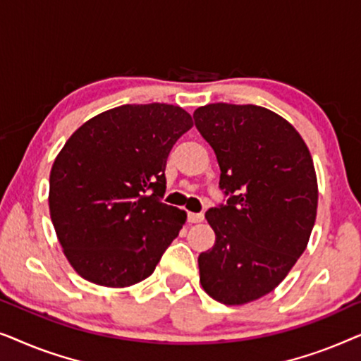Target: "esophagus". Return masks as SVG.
<instances>
[{"mask_svg": "<svg viewBox=\"0 0 361 361\" xmlns=\"http://www.w3.org/2000/svg\"><path fill=\"white\" fill-rule=\"evenodd\" d=\"M187 219H189L190 224H200V221H204V214H194V212H189Z\"/></svg>", "mask_w": 361, "mask_h": 361, "instance_id": "34e87169", "label": "esophagus"}]
</instances>
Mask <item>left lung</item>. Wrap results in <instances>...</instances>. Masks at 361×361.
<instances>
[{
  "label": "left lung",
  "instance_id": "8db88e82",
  "mask_svg": "<svg viewBox=\"0 0 361 361\" xmlns=\"http://www.w3.org/2000/svg\"><path fill=\"white\" fill-rule=\"evenodd\" d=\"M215 151L225 202L205 212L214 248L200 253L205 293L226 305L271 293L304 253L317 214V177L294 126L256 105L212 103L194 111Z\"/></svg>",
  "mask_w": 361,
  "mask_h": 361
}]
</instances>
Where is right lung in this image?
Instances as JSON below:
<instances>
[{
  "instance_id": "obj_1",
  "label": "right lung",
  "mask_w": 361,
  "mask_h": 361,
  "mask_svg": "<svg viewBox=\"0 0 361 361\" xmlns=\"http://www.w3.org/2000/svg\"><path fill=\"white\" fill-rule=\"evenodd\" d=\"M192 125L180 106L123 105L68 137L51 171L49 210L83 279L128 288L156 269L185 224V212L161 199L167 156Z\"/></svg>"
}]
</instances>
